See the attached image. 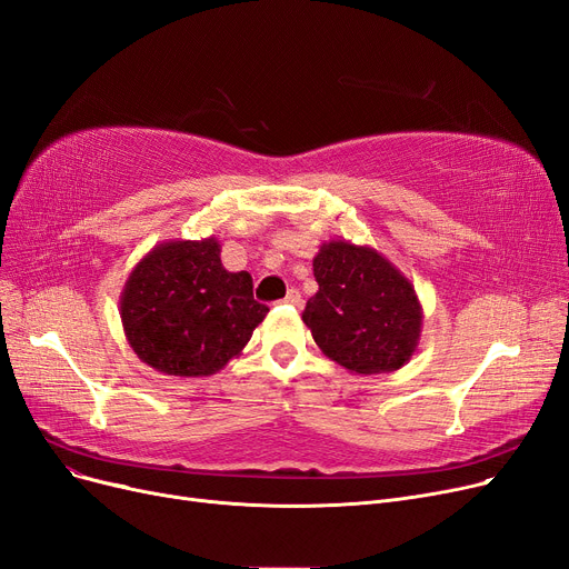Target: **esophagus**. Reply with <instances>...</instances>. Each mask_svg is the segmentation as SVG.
<instances>
[{"mask_svg": "<svg viewBox=\"0 0 569 569\" xmlns=\"http://www.w3.org/2000/svg\"><path fill=\"white\" fill-rule=\"evenodd\" d=\"M283 302L290 305V307H302V292L298 288H290L286 298H283Z\"/></svg>", "mask_w": 569, "mask_h": 569, "instance_id": "esophagus-1", "label": "esophagus"}]
</instances>
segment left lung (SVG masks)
<instances>
[{
  "label": "left lung",
  "mask_w": 569,
  "mask_h": 569,
  "mask_svg": "<svg viewBox=\"0 0 569 569\" xmlns=\"http://www.w3.org/2000/svg\"><path fill=\"white\" fill-rule=\"evenodd\" d=\"M318 292L302 320L318 349L353 375H386L418 349L423 307L413 283L369 246L332 239L313 258Z\"/></svg>",
  "instance_id": "obj_1"
}]
</instances>
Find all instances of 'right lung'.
I'll return each instance as SVG.
<instances>
[{
	"instance_id": "obj_1",
	"label": "right lung",
	"mask_w": 569,
	"mask_h": 569,
	"mask_svg": "<svg viewBox=\"0 0 569 569\" xmlns=\"http://www.w3.org/2000/svg\"><path fill=\"white\" fill-rule=\"evenodd\" d=\"M249 271H228L216 237L162 241L120 292L122 330L141 362L169 377H211L267 316Z\"/></svg>"
}]
</instances>
